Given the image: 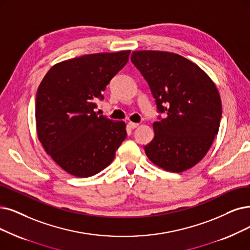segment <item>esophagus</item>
I'll return each mask as SVG.
<instances>
[{
  "instance_id": "obj_1",
  "label": "esophagus",
  "mask_w": 250,
  "mask_h": 250,
  "mask_svg": "<svg viewBox=\"0 0 250 250\" xmlns=\"http://www.w3.org/2000/svg\"><path fill=\"white\" fill-rule=\"evenodd\" d=\"M128 125H129V127L132 128V129H135V128H137L139 126L138 123H134V122H129Z\"/></svg>"
}]
</instances>
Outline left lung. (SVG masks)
<instances>
[{
    "mask_svg": "<svg viewBox=\"0 0 250 250\" xmlns=\"http://www.w3.org/2000/svg\"><path fill=\"white\" fill-rule=\"evenodd\" d=\"M131 62L148 83L158 111L147 158L166 171L183 172L205 157L218 132L222 101L214 82L201 67L166 51H133Z\"/></svg>",
    "mask_w": 250,
    "mask_h": 250,
    "instance_id": "left-lung-1",
    "label": "left lung"
}]
</instances>
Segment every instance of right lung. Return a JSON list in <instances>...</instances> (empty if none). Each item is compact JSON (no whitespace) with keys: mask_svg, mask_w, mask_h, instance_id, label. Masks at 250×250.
Instances as JSON below:
<instances>
[{"mask_svg":"<svg viewBox=\"0 0 250 250\" xmlns=\"http://www.w3.org/2000/svg\"><path fill=\"white\" fill-rule=\"evenodd\" d=\"M130 50L95 53L54 64L40 84L36 127L40 143L53 161L77 177L101 172L127 136L124 121L98 116L97 98L124 67Z\"/></svg>","mask_w":250,"mask_h":250,"instance_id":"obj_1","label":"right lung"}]
</instances>
